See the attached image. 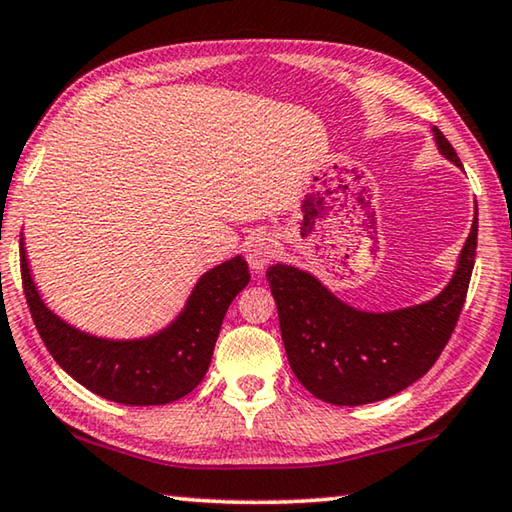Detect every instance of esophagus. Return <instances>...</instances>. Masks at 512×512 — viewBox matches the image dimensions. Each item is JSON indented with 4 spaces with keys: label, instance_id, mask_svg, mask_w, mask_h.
<instances>
[{
    "label": "esophagus",
    "instance_id": "obj_1",
    "mask_svg": "<svg viewBox=\"0 0 512 512\" xmlns=\"http://www.w3.org/2000/svg\"><path fill=\"white\" fill-rule=\"evenodd\" d=\"M278 253V241H275L271 234L257 232L246 243V259L250 269L255 273H262L266 266L271 264V259Z\"/></svg>",
    "mask_w": 512,
    "mask_h": 512
}]
</instances>
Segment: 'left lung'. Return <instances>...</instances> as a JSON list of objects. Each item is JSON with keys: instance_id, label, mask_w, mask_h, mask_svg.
I'll list each match as a JSON object with an SVG mask.
<instances>
[{"instance_id": "1", "label": "left lung", "mask_w": 512, "mask_h": 512, "mask_svg": "<svg viewBox=\"0 0 512 512\" xmlns=\"http://www.w3.org/2000/svg\"><path fill=\"white\" fill-rule=\"evenodd\" d=\"M433 139L442 157L462 166L437 127ZM476 237L478 212L440 294L387 312L348 305L298 266H269L266 280L278 305L282 342L300 385L316 399L351 408L389 399L424 376L456 328L474 269Z\"/></svg>"}]
</instances>
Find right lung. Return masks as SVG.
Returning <instances> with one entry per match:
<instances>
[{
	"mask_svg": "<svg viewBox=\"0 0 512 512\" xmlns=\"http://www.w3.org/2000/svg\"><path fill=\"white\" fill-rule=\"evenodd\" d=\"M22 285L34 323L56 364L102 399L123 405H164L193 392L205 378L227 307L250 282L241 255L202 273L184 307L157 332L109 339L61 319L40 296L20 241Z\"/></svg>",
	"mask_w": 512,
	"mask_h": 512,
	"instance_id": "add662e5",
	"label": "right lung"
}]
</instances>
